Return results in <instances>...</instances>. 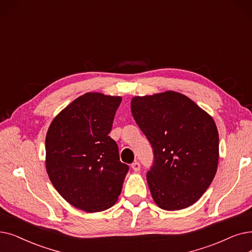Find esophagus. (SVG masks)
<instances>
[{
  "label": "esophagus",
  "mask_w": 252,
  "mask_h": 252,
  "mask_svg": "<svg viewBox=\"0 0 252 252\" xmlns=\"http://www.w3.org/2000/svg\"><path fill=\"white\" fill-rule=\"evenodd\" d=\"M132 169L135 171V172H139L140 171V169H141V165H140V162L139 161H135V162H133L132 163Z\"/></svg>",
  "instance_id": "1"
}]
</instances>
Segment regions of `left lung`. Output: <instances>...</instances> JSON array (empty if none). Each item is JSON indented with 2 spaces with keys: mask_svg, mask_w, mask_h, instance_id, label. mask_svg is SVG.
I'll return each instance as SVG.
<instances>
[{
  "mask_svg": "<svg viewBox=\"0 0 252 252\" xmlns=\"http://www.w3.org/2000/svg\"><path fill=\"white\" fill-rule=\"evenodd\" d=\"M130 108L153 151L146 174L153 200L169 211L194 204L217 170L220 138L214 120L175 92L135 96Z\"/></svg>",
  "mask_w": 252,
  "mask_h": 252,
  "instance_id": "left-lung-1",
  "label": "left lung"
}]
</instances>
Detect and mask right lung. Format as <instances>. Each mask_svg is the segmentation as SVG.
Returning a JSON list of instances; mask_svg holds the SVG:
<instances>
[{"label":"right lung","mask_w":252,"mask_h":252,"mask_svg":"<svg viewBox=\"0 0 252 252\" xmlns=\"http://www.w3.org/2000/svg\"><path fill=\"white\" fill-rule=\"evenodd\" d=\"M120 103V96L87 93L65 107L48 128L49 179L65 201L85 212L112 207L129 169L108 136Z\"/></svg>","instance_id":"right-lung-1"}]
</instances>
